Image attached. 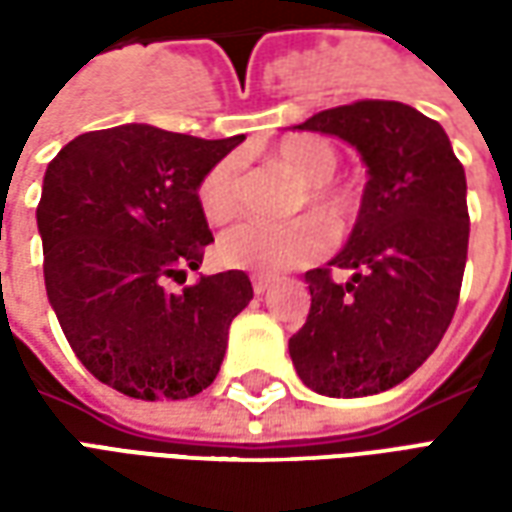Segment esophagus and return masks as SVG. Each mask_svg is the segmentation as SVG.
<instances>
[{
  "label": "esophagus",
  "instance_id": "34e87169",
  "mask_svg": "<svg viewBox=\"0 0 512 512\" xmlns=\"http://www.w3.org/2000/svg\"><path fill=\"white\" fill-rule=\"evenodd\" d=\"M268 288H271V277H263V274H255V277H252V290H255L257 296H263Z\"/></svg>",
  "mask_w": 512,
  "mask_h": 512
}]
</instances>
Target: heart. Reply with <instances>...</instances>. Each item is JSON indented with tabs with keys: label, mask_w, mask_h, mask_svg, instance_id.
Instances as JSON below:
<instances>
[{
	"label": "heart",
	"mask_w": 512,
	"mask_h": 512,
	"mask_svg": "<svg viewBox=\"0 0 512 512\" xmlns=\"http://www.w3.org/2000/svg\"><path fill=\"white\" fill-rule=\"evenodd\" d=\"M271 158L304 183L296 197V211L310 208L314 216H299L290 222H241L216 241V255L227 268L277 274L285 268L307 266L326 255L329 234L345 235L356 222L359 197L351 186L334 180L340 169V150L318 134L285 136ZM197 205L211 224H224L241 208V167L235 158L216 161L197 186Z\"/></svg>",
	"instance_id": "b5f03b06"
}]
</instances>
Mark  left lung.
Listing matches in <instances>:
<instances>
[{"instance_id": "8db88e82", "label": "left lung", "mask_w": 512, "mask_h": 512, "mask_svg": "<svg viewBox=\"0 0 512 512\" xmlns=\"http://www.w3.org/2000/svg\"><path fill=\"white\" fill-rule=\"evenodd\" d=\"M345 139L367 167L354 233L329 266L304 274L310 315L290 359L312 392L378 395L406 381L450 326L461 296L469 211L466 175L450 136L414 106L356 101L301 123Z\"/></svg>"}]
</instances>
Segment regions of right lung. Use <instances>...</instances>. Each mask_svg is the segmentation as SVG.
Masks as SVG:
<instances>
[{"instance_id":"add662e5","label":"right lung","mask_w":512,"mask_h":512,"mask_svg":"<svg viewBox=\"0 0 512 512\" xmlns=\"http://www.w3.org/2000/svg\"><path fill=\"white\" fill-rule=\"evenodd\" d=\"M241 142L128 123L51 158L38 205L49 304L79 362L123 395L194 397L222 367L249 277L222 271L180 293L167 279L200 268L213 235L197 186Z\"/></svg>"}]
</instances>
